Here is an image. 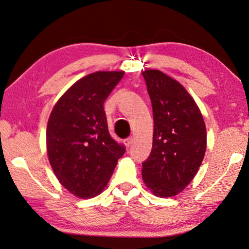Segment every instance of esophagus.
I'll return each mask as SVG.
<instances>
[{"label": "esophagus", "instance_id": "34e87169", "mask_svg": "<svg viewBox=\"0 0 249 249\" xmlns=\"http://www.w3.org/2000/svg\"><path fill=\"white\" fill-rule=\"evenodd\" d=\"M133 142V137H129V138H125L124 141V143L125 145V148H130L131 144Z\"/></svg>", "mask_w": 249, "mask_h": 249}]
</instances>
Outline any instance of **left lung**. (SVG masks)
Returning a JSON list of instances; mask_svg holds the SVG:
<instances>
[{"mask_svg": "<svg viewBox=\"0 0 249 249\" xmlns=\"http://www.w3.org/2000/svg\"><path fill=\"white\" fill-rule=\"evenodd\" d=\"M142 76L153 108V143L142 163L144 185L159 197L178 196L204 160L207 133L201 110L181 84L159 70Z\"/></svg>", "mask_w": 249, "mask_h": 249, "instance_id": "8db88e82", "label": "left lung"}]
</instances>
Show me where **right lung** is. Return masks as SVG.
I'll use <instances>...</instances> for the list:
<instances>
[{"instance_id": "right-lung-1", "label": "right lung", "mask_w": 249, "mask_h": 249, "mask_svg": "<svg viewBox=\"0 0 249 249\" xmlns=\"http://www.w3.org/2000/svg\"><path fill=\"white\" fill-rule=\"evenodd\" d=\"M124 75V71H98L79 79L48 118V160L59 183L77 197L99 196L125 151L108 133L104 108Z\"/></svg>"}]
</instances>
